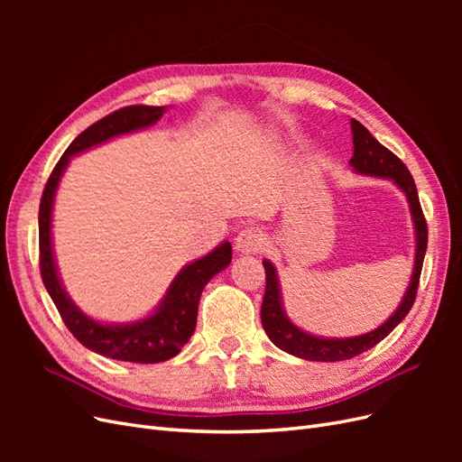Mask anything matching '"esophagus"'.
<instances>
[{
    "label": "esophagus",
    "instance_id": "esophagus-1",
    "mask_svg": "<svg viewBox=\"0 0 462 462\" xmlns=\"http://www.w3.org/2000/svg\"><path fill=\"white\" fill-rule=\"evenodd\" d=\"M262 245H263V235H262V231H258L254 227L243 229L235 239V250L239 254L256 253V250L262 248Z\"/></svg>",
    "mask_w": 462,
    "mask_h": 462
}]
</instances>
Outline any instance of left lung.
Masks as SVG:
<instances>
[{
  "label": "left lung",
  "mask_w": 462,
  "mask_h": 462,
  "mask_svg": "<svg viewBox=\"0 0 462 462\" xmlns=\"http://www.w3.org/2000/svg\"><path fill=\"white\" fill-rule=\"evenodd\" d=\"M351 131H353V146H355L353 158L348 162L351 170L358 175L393 180V185L404 194V197H407L412 226H414L412 275L399 306L382 326H377L368 333L355 335V337H319V335L309 333L300 329L297 324H292L291 318L285 312L282 285H279L275 265L270 260H263L262 263L265 270V295H263L262 312H260L263 331L270 337V341L275 346L282 348V351L304 360H316V362L346 360L368 351V348L375 346L382 339H385L412 309L416 291H418V282H420L426 246H428L426 219L422 214L420 200H418L414 179L407 170V165H404L393 152H389L383 144L377 143L365 125L358 123L356 119H351Z\"/></svg>",
  "instance_id": "obj_1"
}]
</instances>
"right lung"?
Here are the masks:
<instances>
[{
  "label": "right lung",
  "instance_id": "add662e5",
  "mask_svg": "<svg viewBox=\"0 0 462 462\" xmlns=\"http://www.w3.org/2000/svg\"><path fill=\"white\" fill-rule=\"evenodd\" d=\"M165 111V106H131L90 125L69 144L58 165L53 167L44 194H42L38 214L42 282H44L48 295L65 326L75 335L77 341L90 351L107 358L136 362V365H156V362L170 360L189 343L194 328H197L199 302L204 287L209 279L231 263V243L223 241L202 258L187 263L175 275L156 309L146 318L127 321V324H111V321L94 319L82 312L65 291L53 254L51 216L55 192H58L61 175L71 158L94 146H100L111 138L148 129L160 121Z\"/></svg>",
  "mask_w": 462,
  "mask_h": 462
}]
</instances>
